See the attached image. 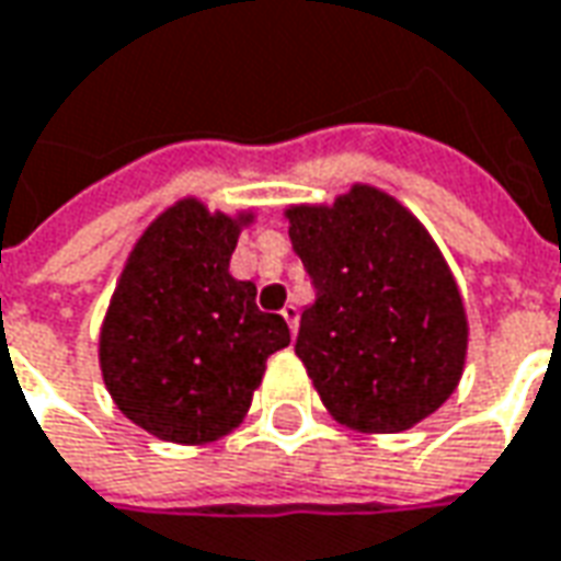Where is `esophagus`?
<instances>
[{
  "instance_id": "obj_1",
  "label": "esophagus",
  "mask_w": 561,
  "mask_h": 561,
  "mask_svg": "<svg viewBox=\"0 0 561 561\" xmlns=\"http://www.w3.org/2000/svg\"><path fill=\"white\" fill-rule=\"evenodd\" d=\"M280 314H284V320L289 323V332L296 335V330H299V308H296V305H284V311H280Z\"/></svg>"
}]
</instances>
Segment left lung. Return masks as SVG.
<instances>
[{
    "label": "left lung",
    "instance_id": "8db88e82",
    "mask_svg": "<svg viewBox=\"0 0 561 561\" xmlns=\"http://www.w3.org/2000/svg\"><path fill=\"white\" fill-rule=\"evenodd\" d=\"M289 241L314 287L296 354L335 419L397 434L455 391L467 320L421 222L369 185L332 207H293Z\"/></svg>",
    "mask_w": 561,
    "mask_h": 561
}]
</instances>
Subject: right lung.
<instances>
[{
  "instance_id": "add662e5",
  "label": "right lung",
  "mask_w": 561,
  "mask_h": 561,
  "mask_svg": "<svg viewBox=\"0 0 561 561\" xmlns=\"http://www.w3.org/2000/svg\"><path fill=\"white\" fill-rule=\"evenodd\" d=\"M238 222L180 201L146 229L100 332V366L115 405L170 443H210L250 409L265 360L289 345L280 314L259 311L234 280Z\"/></svg>"
}]
</instances>
